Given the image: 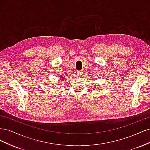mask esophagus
I'll return each instance as SVG.
<instances>
[{
	"label": "esophagus",
	"mask_w": 150,
	"mask_h": 150,
	"mask_svg": "<svg viewBox=\"0 0 150 150\" xmlns=\"http://www.w3.org/2000/svg\"><path fill=\"white\" fill-rule=\"evenodd\" d=\"M76 74H77V76L78 77H81L83 76V72L82 71H78L76 72Z\"/></svg>",
	"instance_id": "1"
}]
</instances>
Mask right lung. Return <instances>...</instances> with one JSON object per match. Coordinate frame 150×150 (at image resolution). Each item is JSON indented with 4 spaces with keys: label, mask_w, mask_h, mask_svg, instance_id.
Instances as JSON below:
<instances>
[{
    "label": "right lung",
    "mask_w": 150,
    "mask_h": 150,
    "mask_svg": "<svg viewBox=\"0 0 150 150\" xmlns=\"http://www.w3.org/2000/svg\"><path fill=\"white\" fill-rule=\"evenodd\" d=\"M64 78H61V82H62V81H63V80H64Z\"/></svg>",
    "instance_id": "1"
}]
</instances>
